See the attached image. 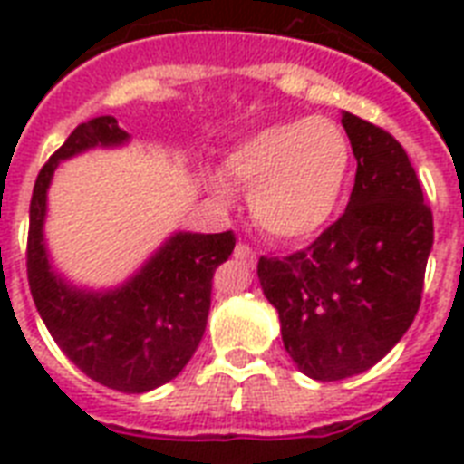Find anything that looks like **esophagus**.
I'll use <instances>...</instances> for the list:
<instances>
[{
  "label": "esophagus",
  "instance_id": "34e87169",
  "mask_svg": "<svg viewBox=\"0 0 464 464\" xmlns=\"http://www.w3.org/2000/svg\"><path fill=\"white\" fill-rule=\"evenodd\" d=\"M233 257H236L238 262H243L246 267H253L255 265L253 247L246 246V243H238V246H236V250H233Z\"/></svg>",
  "mask_w": 464,
  "mask_h": 464
}]
</instances>
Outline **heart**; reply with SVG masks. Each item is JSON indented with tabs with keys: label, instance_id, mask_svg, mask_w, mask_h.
Wrapping results in <instances>:
<instances>
[{
	"label": "heart",
	"instance_id": "obj_1",
	"mask_svg": "<svg viewBox=\"0 0 464 464\" xmlns=\"http://www.w3.org/2000/svg\"><path fill=\"white\" fill-rule=\"evenodd\" d=\"M352 141L330 118H298L265 127L224 160V173L250 188V214L276 240L298 243L323 233L342 209L352 178ZM228 199L224 178L211 182Z\"/></svg>",
	"mask_w": 464,
	"mask_h": 464
}]
</instances>
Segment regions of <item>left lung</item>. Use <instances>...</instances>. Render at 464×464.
I'll list each match as a JSON object with an SVG mask.
<instances>
[{
    "label": "left lung",
    "instance_id": "8db88e82",
    "mask_svg": "<svg viewBox=\"0 0 464 464\" xmlns=\"http://www.w3.org/2000/svg\"><path fill=\"white\" fill-rule=\"evenodd\" d=\"M356 178L344 214L310 247L260 257L286 352L313 381L375 366L414 323L433 247V217L402 144L342 112Z\"/></svg>",
    "mask_w": 464,
    "mask_h": 464
}]
</instances>
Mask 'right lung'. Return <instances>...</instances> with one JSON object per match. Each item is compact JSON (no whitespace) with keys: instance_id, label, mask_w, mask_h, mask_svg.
<instances>
[{"instance_id":"1","label":"right lung","mask_w":464,"mask_h":464,"mask_svg":"<svg viewBox=\"0 0 464 464\" xmlns=\"http://www.w3.org/2000/svg\"><path fill=\"white\" fill-rule=\"evenodd\" d=\"M111 115L83 122L40 170L31 197L28 284L47 332L69 361L105 388L140 395L173 381L202 342L211 276L236 247L226 233H170L137 272L108 289L74 284L47 250V192L60 163L130 144Z\"/></svg>"}]
</instances>
